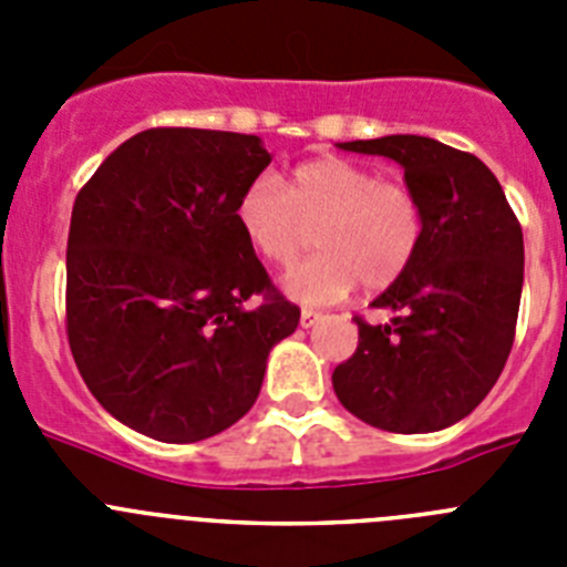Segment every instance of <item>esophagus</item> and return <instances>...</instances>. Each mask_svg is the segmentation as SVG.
Returning <instances> with one entry per match:
<instances>
[{"label": "esophagus", "mask_w": 567, "mask_h": 567, "mask_svg": "<svg viewBox=\"0 0 567 567\" xmlns=\"http://www.w3.org/2000/svg\"><path fill=\"white\" fill-rule=\"evenodd\" d=\"M320 320H323V315L315 312V309H303V312H300V327H303V329L318 327Z\"/></svg>", "instance_id": "obj_1"}]
</instances>
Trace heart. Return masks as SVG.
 Returning a JSON list of instances; mask_svg holds the SVG:
<instances>
[{
    "label": "heart",
    "mask_w": 567,
    "mask_h": 567,
    "mask_svg": "<svg viewBox=\"0 0 567 567\" xmlns=\"http://www.w3.org/2000/svg\"><path fill=\"white\" fill-rule=\"evenodd\" d=\"M235 221L249 247L272 264L298 258L312 229L318 255L280 278L284 292L307 307L334 303L358 278L365 289L389 287L423 238L417 195L340 155L298 164L284 189L269 175L249 182L235 202Z\"/></svg>",
    "instance_id": "1"
}]
</instances>
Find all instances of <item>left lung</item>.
Here are the masks:
<instances>
[{
	"instance_id": "obj_1",
	"label": "left lung",
	"mask_w": 567,
	"mask_h": 567,
	"mask_svg": "<svg viewBox=\"0 0 567 567\" xmlns=\"http://www.w3.org/2000/svg\"><path fill=\"white\" fill-rule=\"evenodd\" d=\"M403 167L423 207L409 269L372 300L389 323L358 320V352L332 385L343 409L398 434H429L468 417L508 360L523 295V229L477 155L425 135L343 142Z\"/></svg>"
}]
</instances>
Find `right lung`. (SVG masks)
<instances>
[{"label": "right lung", "instance_id": "right-lung-1", "mask_svg": "<svg viewBox=\"0 0 567 567\" xmlns=\"http://www.w3.org/2000/svg\"><path fill=\"white\" fill-rule=\"evenodd\" d=\"M258 135L155 127L102 162L73 204L68 340L93 398L133 432L198 443L258 400L300 309L275 292L235 202L269 167ZM264 293L258 308H247Z\"/></svg>", "mask_w": 567, "mask_h": 567}]
</instances>
